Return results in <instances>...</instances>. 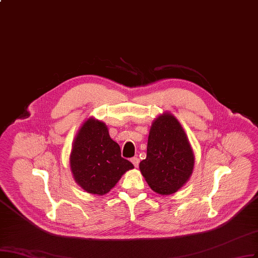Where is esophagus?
Segmentation results:
<instances>
[{
    "mask_svg": "<svg viewBox=\"0 0 258 258\" xmlns=\"http://www.w3.org/2000/svg\"><path fill=\"white\" fill-rule=\"evenodd\" d=\"M131 162H132L133 164H134L135 167H138V166H139V162H140V160L138 159V157H132V159H131Z\"/></svg>",
    "mask_w": 258,
    "mask_h": 258,
    "instance_id": "esophagus-1",
    "label": "esophagus"
}]
</instances>
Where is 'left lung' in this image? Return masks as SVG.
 <instances>
[{
	"label": "left lung",
	"mask_w": 258,
	"mask_h": 258,
	"mask_svg": "<svg viewBox=\"0 0 258 258\" xmlns=\"http://www.w3.org/2000/svg\"><path fill=\"white\" fill-rule=\"evenodd\" d=\"M139 168L148 184L161 195L176 193L189 179L194 154L185 132L170 113L153 122L148 138L147 157Z\"/></svg>",
	"instance_id": "obj_1"
}]
</instances>
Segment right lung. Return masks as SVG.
I'll list each match as a JSON object with an SVG mask.
<instances>
[{"label":"right lung","mask_w":258,"mask_h":258,"mask_svg":"<svg viewBox=\"0 0 258 258\" xmlns=\"http://www.w3.org/2000/svg\"><path fill=\"white\" fill-rule=\"evenodd\" d=\"M71 168L77 183L91 194L104 195L117 184L122 174L134 168L123 159L119 145L102 121L89 119L75 138Z\"/></svg>","instance_id":"add662e5"}]
</instances>
